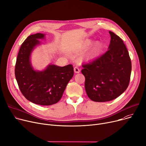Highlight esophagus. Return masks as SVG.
Returning a JSON list of instances; mask_svg holds the SVG:
<instances>
[{
	"label": "esophagus",
	"instance_id": "34e87169",
	"mask_svg": "<svg viewBox=\"0 0 146 146\" xmlns=\"http://www.w3.org/2000/svg\"><path fill=\"white\" fill-rule=\"evenodd\" d=\"M74 72H75V73H79V72H80V68H79V67H78V66H76L74 67Z\"/></svg>",
	"mask_w": 146,
	"mask_h": 146
}]
</instances>
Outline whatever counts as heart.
Instances as JSON below:
<instances>
[{
	"label": "heart",
	"instance_id": "heart-1",
	"mask_svg": "<svg viewBox=\"0 0 146 146\" xmlns=\"http://www.w3.org/2000/svg\"><path fill=\"white\" fill-rule=\"evenodd\" d=\"M90 44H91V42H89V41L86 42H85V43H84V44L82 45V46H81V47H80V49H81V50H85V49L87 48L89 46H90ZM96 49H97V46H95V47L94 48V49H93L90 52H89V53L87 54L86 57H88V58L92 57L93 56L95 55V52H96Z\"/></svg>",
	"mask_w": 146,
	"mask_h": 146
}]
</instances>
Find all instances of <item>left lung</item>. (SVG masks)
<instances>
[{
    "label": "left lung",
    "mask_w": 146,
    "mask_h": 146,
    "mask_svg": "<svg viewBox=\"0 0 146 146\" xmlns=\"http://www.w3.org/2000/svg\"><path fill=\"white\" fill-rule=\"evenodd\" d=\"M109 50L90 62L82 64L85 88L88 97L95 102L110 101L127 88L131 71V62L122 39L109 31Z\"/></svg>",
    "instance_id": "1"
}]
</instances>
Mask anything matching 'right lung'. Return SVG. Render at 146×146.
Listing matches in <instances>:
<instances>
[{"instance_id":"add662e5","label":"right lung","mask_w":146,"mask_h":146,"mask_svg":"<svg viewBox=\"0 0 146 146\" xmlns=\"http://www.w3.org/2000/svg\"><path fill=\"white\" fill-rule=\"evenodd\" d=\"M44 35L29 36L22 43L15 65V76L20 90L29 101L40 105H51L61 99L74 75L72 64L65 66L49 65L43 71H36L30 62L31 52Z\"/></svg>"}]
</instances>
